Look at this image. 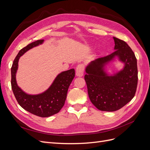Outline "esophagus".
Instances as JSON below:
<instances>
[{
	"label": "esophagus",
	"instance_id": "esophagus-1",
	"mask_svg": "<svg viewBox=\"0 0 150 150\" xmlns=\"http://www.w3.org/2000/svg\"><path fill=\"white\" fill-rule=\"evenodd\" d=\"M84 67L83 64L78 65V66L76 67V75L78 77L83 76L84 74Z\"/></svg>",
	"mask_w": 150,
	"mask_h": 150
}]
</instances>
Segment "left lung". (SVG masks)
I'll list each match as a JSON object with an SVG mask.
<instances>
[{
    "instance_id": "left-lung-1",
    "label": "left lung",
    "mask_w": 150,
    "mask_h": 150,
    "mask_svg": "<svg viewBox=\"0 0 150 150\" xmlns=\"http://www.w3.org/2000/svg\"><path fill=\"white\" fill-rule=\"evenodd\" d=\"M115 52L98 58L86 67L84 79L91 101L98 110L115 111L128 103L134 96L138 84L137 60L134 53L124 40L113 37ZM117 57L124 67L110 75L106 66Z\"/></svg>"
}]
</instances>
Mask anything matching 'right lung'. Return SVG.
Listing matches in <instances>:
<instances>
[{"label": "right lung", "mask_w": 150, "mask_h": 150, "mask_svg": "<svg viewBox=\"0 0 150 150\" xmlns=\"http://www.w3.org/2000/svg\"><path fill=\"white\" fill-rule=\"evenodd\" d=\"M44 40H38L32 42L18 53L11 67V86L18 103L22 108L34 115L46 117L59 112L64 105L68 88L75 76V71L71 69L61 72L51 86L42 93L29 94L22 90L16 81L19 58L29 49L42 44Z\"/></svg>", "instance_id": "1"}]
</instances>
